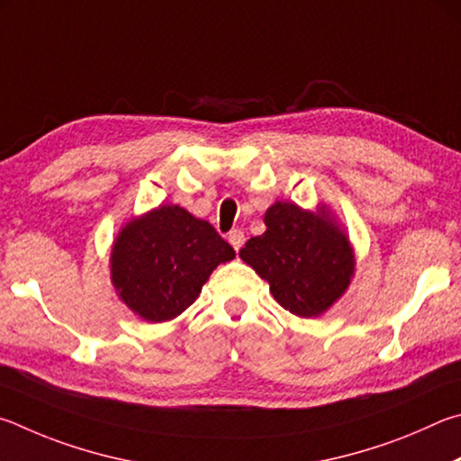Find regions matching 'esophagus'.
<instances>
[{"label": "esophagus", "instance_id": "1", "mask_svg": "<svg viewBox=\"0 0 461 461\" xmlns=\"http://www.w3.org/2000/svg\"><path fill=\"white\" fill-rule=\"evenodd\" d=\"M229 243L232 245V249H235V251H239V249L245 245V232L240 230V229L230 230L229 232Z\"/></svg>", "mask_w": 461, "mask_h": 461}]
</instances>
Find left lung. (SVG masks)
<instances>
[{
    "label": "left lung",
    "mask_w": 461,
    "mask_h": 461,
    "mask_svg": "<svg viewBox=\"0 0 461 461\" xmlns=\"http://www.w3.org/2000/svg\"><path fill=\"white\" fill-rule=\"evenodd\" d=\"M267 230L247 240L239 257L267 281L281 308L300 318L326 312L350 284L354 253L326 210L310 212L277 202L265 214Z\"/></svg>",
    "instance_id": "8db88e82"
}]
</instances>
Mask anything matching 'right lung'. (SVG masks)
<instances>
[{
    "instance_id": "obj_1",
    "label": "right lung",
    "mask_w": 461,
    "mask_h": 461,
    "mask_svg": "<svg viewBox=\"0 0 461 461\" xmlns=\"http://www.w3.org/2000/svg\"><path fill=\"white\" fill-rule=\"evenodd\" d=\"M235 257L214 226L180 206L131 221L113 245L111 279L140 318L167 321L196 300L218 263Z\"/></svg>"
}]
</instances>
